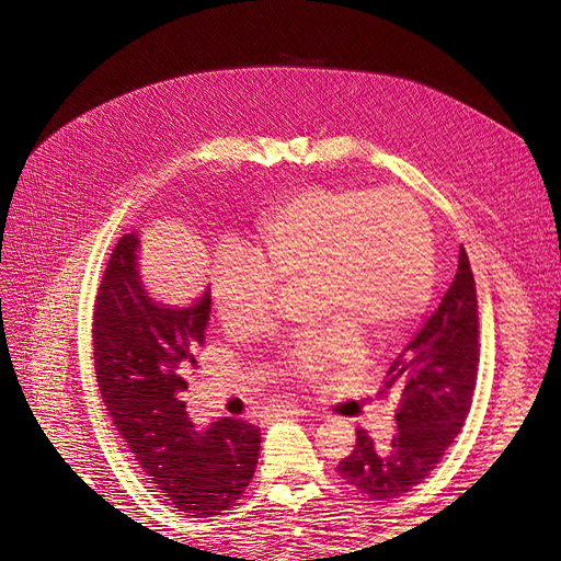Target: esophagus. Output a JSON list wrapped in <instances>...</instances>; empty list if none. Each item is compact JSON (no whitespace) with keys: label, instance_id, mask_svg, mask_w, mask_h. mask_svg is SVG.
<instances>
[{"label":"esophagus","instance_id":"obj_1","mask_svg":"<svg viewBox=\"0 0 561 561\" xmlns=\"http://www.w3.org/2000/svg\"><path fill=\"white\" fill-rule=\"evenodd\" d=\"M309 410H304V407H295V404H276L274 410H271V419H287V416H307Z\"/></svg>","mask_w":561,"mask_h":561}]
</instances>
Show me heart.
I'll return each mask as SVG.
<instances>
[{
	"label": "heart",
	"instance_id": "b5f03b06",
	"mask_svg": "<svg viewBox=\"0 0 561 561\" xmlns=\"http://www.w3.org/2000/svg\"><path fill=\"white\" fill-rule=\"evenodd\" d=\"M316 283L320 332L283 353V367L318 383L363 358L355 328L386 342L426 309L435 280L428 215L400 190L311 186L257 231V254L227 243L217 250L213 299L225 325L257 330L271 318L278 283Z\"/></svg>",
	"mask_w": 561,
	"mask_h": 561
}]
</instances>
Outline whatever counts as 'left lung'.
<instances>
[{
	"instance_id": "obj_1",
	"label": "left lung",
	"mask_w": 561,
	"mask_h": 561,
	"mask_svg": "<svg viewBox=\"0 0 561 561\" xmlns=\"http://www.w3.org/2000/svg\"><path fill=\"white\" fill-rule=\"evenodd\" d=\"M480 367L478 290L466 248L458 271L416 336L390 363L379 393H398V433L375 445L355 431V449L336 466L339 478L375 501L398 499L428 478L461 433Z\"/></svg>"
}]
</instances>
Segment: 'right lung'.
Wrapping results in <instances>:
<instances>
[{
    "label": "right lung",
    "mask_w": 561,
    "mask_h": 561,
    "mask_svg": "<svg viewBox=\"0 0 561 561\" xmlns=\"http://www.w3.org/2000/svg\"><path fill=\"white\" fill-rule=\"evenodd\" d=\"M135 250V233H124L98 287L95 381L147 480L186 517H213L243 496L262 433L229 416L203 433L194 428L182 393L206 344L210 293L192 307H163L145 293Z\"/></svg>",
    "instance_id": "obj_1"
}]
</instances>
